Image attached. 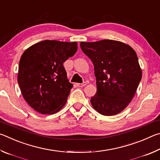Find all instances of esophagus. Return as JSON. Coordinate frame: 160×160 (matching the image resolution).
<instances>
[{"label":"esophagus","instance_id":"1","mask_svg":"<svg viewBox=\"0 0 160 160\" xmlns=\"http://www.w3.org/2000/svg\"><path fill=\"white\" fill-rule=\"evenodd\" d=\"M87 85L86 82H84L82 83H77V86L78 87H80V88H82V87L85 86Z\"/></svg>","mask_w":160,"mask_h":160}]
</instances>
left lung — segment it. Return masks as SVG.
Listing matches in <instances>:
<instances>
[{
  "mask_svg": "<svg viewBox=\"0 0 160 160\" xmlns=\"http://www.w3.org/2000/svg\"><path fill=\"white\" fill-rule=\"evenodd\" d=\"M80 48L92 61L97 92L92 106L104 116H113L131 102L142 78L137 54L131 46L116 40L80 42Z\"/></svg>",
  "mask_w": 160,
  "mask_h": 160,
  "instance_id": "8db88e82",
  "label": "left lung"
}]
</instances>
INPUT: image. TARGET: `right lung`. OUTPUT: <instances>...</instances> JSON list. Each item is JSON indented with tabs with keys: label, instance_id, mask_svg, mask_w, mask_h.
<instances>
[{
	"label": "right lung",
	"instance_id": "right-lung-1",
	"mask_svg": "<svg viewBox=\"0 0 160 160\" xmlns=\"http://www.w3.org/2000/svg\"><path fill=\"white\" fill-rule=\"evenodd\" d=\"M78 50L77 42L45 40L24 51L18 81L24 99L42 114H53L66 104L72 84L63 63Z\"/></svg>",
	"mask_w": 160,
	"mask_h": 160
}]
</instances>
